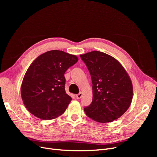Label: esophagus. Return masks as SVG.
<instances>
[{
  "label": "esophagus",
  "mask_w": 157,
  "mask_h": 157,
  "mask_svg": "<svg viewBox=\"0 0 157 157\" xmlns=\"http://www.w3.org/2000/svg\"><path fill=\"white\" fill-rule=\"evenodd\" d=\"M82 92H80L79 94L76 95V98H77V99H80V98H82Z\"/></svg>",
  "instance_id": "esophagus-1"
}]
</instances>
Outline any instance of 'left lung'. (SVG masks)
Instances as JSON below:
<instances>
[{
	"label": "left lung",
	"instance_id": "8db88e82",
	"mask_svg": "<svg viewBox=\"0 0 157 157\" xmlns=\"http://www.w3.org/2000/svg\"><path fill=\"white\" fill-rule=\"evenodd\" d=\"M91 75L92 102L84 108L92 120L106 123L120 118L130 106L133 86L125 69L113 57L92 51L80 55Z\"/></svg>",
	"mask_w": 157,
	"mask_h": 157
}]
</instances>
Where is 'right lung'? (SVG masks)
Returning <instances> with one entry per match:
<instances>
[{"instance_id": "add662e5", "label": "right lung", "mask_w": 157, "mask_h": 157, "mask_svg": "<svg viewBox=\"0 0 157 157\" xmlns=\"http://www.w3.org/2000/svg\"><path fill=\"white\" fill-rule=\"evenodd\" d=\"M78 60L75 55L54 50L33 61L21 86V98L27 110L42 120L54 119L62 115L72 100L65 92L64 74Z\"/></svg>"}]
</instances>
